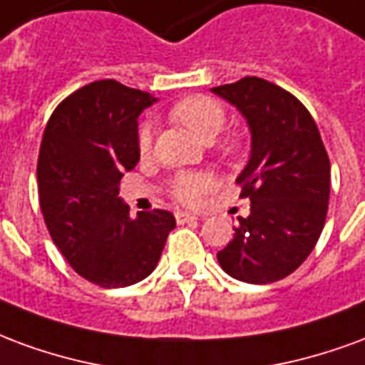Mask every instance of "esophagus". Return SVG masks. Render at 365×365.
I'll return each mask as SVG.
<instances>
[{
	"instance_id": "esophagus-1",
	"label": "esophagus",
	"mask_w": 365,
	"mask_h": 365,
	"mask_svg": "<svg viewBox=\"0 0 365 365\" xmlns=\"http://www.w3.org/2000/svg\"><path fill=\"white\" fill-rule=\"evenodd\" d=\"M175 217H177V223H188V222H196V220H198L196 215L188 214V212H177Z\"/></svg>"
}]
</instances>
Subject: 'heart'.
Segmentation results:
<instances>
[{
  "label": "heart",
  "instance_id": "obj_1",
  "mask_svg": "<svg viewBox=\"0 0 365 365\" xmlns=\"http://www.w3.org/2000/svg\"><path fill=\"white\" fill-rule=\"evenodd\" d=\"M171 118L188 128L202 142L214 140L225 126V113L220 103L200 95L182 98L180 103H177L171 108ZM151 140H153L151 126L143 124L138 134V145L142 153H150ZM212 188H214V179L206 173H182L173 180V196L186 206L202 204L204 198L212 192Z\"/></svg>",
  "mask_w": 365,
  "mask_h": 365
}]
</instances>
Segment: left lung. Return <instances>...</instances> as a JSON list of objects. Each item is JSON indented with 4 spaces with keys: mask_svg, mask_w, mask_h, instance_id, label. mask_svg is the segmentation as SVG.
Returning <instances> with one entry per match:
<instances>
[{
    "mask_svg": "<svg viewBox=\"0 0 365 365\" xmlns=\"http://www.w3.org/2000/svg\"><path fill=\"white\" fill-rule=\"evenodd\" d=\"M212 93L247 122L249 161L235 182L251 200V215L223 251L220 267L247 284H270L302 267L323 231L331 163L309 110L288 91L260 77H243Z\"/></svg>",
    "mask_w": 365,
    "mask_h": 365,
    "instance_id": "1",
    "label": "left lung"
}]
</instances>
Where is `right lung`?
<instances>
[{"label":"right lung","instance_id":"obj_1","mask_svg":"<svg viewBox=\"0 0 365 365\" xmlns=\"http://www.w3.org/2000/svg\"><path fill=\"white\" fill-rule=\"evenodd\" d=\"M153 95L114 79L85 85L46 124L38 155V198L52 241L71 268L101 288H126L155 270L175 215H130L122 175L140 159L138 116Z\"/></svg>","mask_w":365,"mask_h":365}]
</instances>
